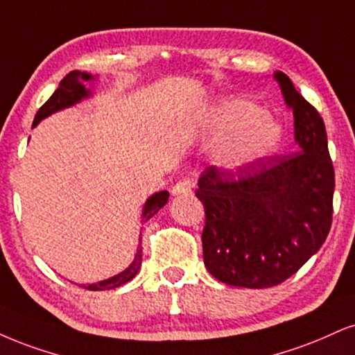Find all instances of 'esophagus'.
Instances as JSON below:
<instances>
[{
  "label": "esophagus",
  "instance_id": "obj_1",
  "mask_svg": "<svg viewBox=\"0 0 355 355\" xmlns=\"http://www.w3.org/2000/svg\"><path fill=\"white\" fill-rule=\"evenodd\" d=\"M194 187V181L189 178H182L179 179L176 184L173 186V196H179V194H189Z\"/></svg>",
  "mask_w": 355,
  "mask_h": 355
}]
</instances>
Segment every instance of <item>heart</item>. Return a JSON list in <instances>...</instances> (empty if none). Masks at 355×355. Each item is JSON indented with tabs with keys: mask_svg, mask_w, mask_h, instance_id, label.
Returning a JSON list of instances; mask_svg holds the SVG:
<instances>
[{
	"mask_svg": "<svg viewBox=\"0 0 355 355\" xmlns=\"http://www.w3.org/2000/svg\"><path fill=\"white\" fill-rule=\"evenodd\" d=\"M265 113L263 107L248 100H232L214 110L211 116L214 135H224L234 130L218 150L222 164L227 168H240L270 155L278 146L282 128Z\"/></svg>",
	"mask_w": 355,
	"mask_h": 355,
	"instance_id": "heart-1",
	"label": "heart"
}]
</instances>
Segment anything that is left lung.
I'll return each instance as SVG.
<instances>
[{"mask_svg":"<svg viewBox=\"0 0 355 355\" xmlns=\"http://www.w3.org/2000/svg\"><path fill=\"white\" fill-rule=\"evenodd\" d=\"M275 77L295 116L298 151L239 169L211 166L196 189L205 211V268L218 282L253 290L295 275L332 224L334 166L324 121L286 73Z\"/></svg>","mask_w":355,"mask_h":355,"instance_id":"8db88e82","label":"left lung"}]
</instances>
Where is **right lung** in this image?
Wrapping results in <instances>:
<instances>
[{
  "mask_svg": "<svg viewBox=\"0 0 355 355\" xmlns=\"http://www.w3.org/2000/svg\"><path fill=\"white\" fill-rule=\"evenodd\" d=\"M90 78H92V76H89V73H82L78 71L69 72L67 76L60 80L59 87H57V90L51 95V98L47 100V102L44 103L41 108H39L36 116H34L33 126H36L39 121L42 120V118L49 116L51 113H54L57 110H62V108H65V107H71V105L78 102L80 98L87 97V95H89V90L82 85L80 80H90ZM168 198H169L168 191H161V192H156L155 196H151V198L146 200V204H144V211H143L144 222L150 220V218L155 216V214L159 211V209L163 207L166 202H168ZM139 266H141V248H138L133 263H131L125 271H121L120 275H116V277H113V278L103 279V282H100V283L80 284V286L85 288V290H90V291L113 290V288L121 286V284L130 282L131 278H135V275L138 273Z\"/></svg>",
  "mask_w": 355,
  "mask_h": 355,
  "instance_id": "right-lung-1",
  "label": "right lung"
}]
</instances>
